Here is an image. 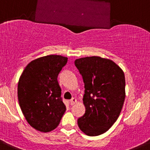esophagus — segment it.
I'll return each instance as SVG.
<instances>
[{"label":"esophagus","mask_w":150,"mask_h":150,"mask_svg":"<svg viewBox=\"0 0 150 150\" xmlns=\"http://www.w3.org/2000/svg\"><path fill=\"white\" fill-rule=\"evenodd\" d=\"M76 102V99L75 98H72L70 100V104H71V105H74V104H75Z\"/></svg>","instance_id":"34e87169"}]
</instances>
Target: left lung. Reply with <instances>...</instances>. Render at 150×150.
<instances>
[{
    "label": "left lung",
    "mask_w": 150,
    "mask_h": 150,
    "mask_svg": "<svg viewBox=\"0 0 150 150\" xmlns=\"http://www.w3.org/2000/svg\"><path fill=\"white\" fill-rule=\"evenodd\" d=\"M85 85V114L77 124L88 136H98L110 129L121 112L125 98V79L115 62L98 56L75 60Z\"/></svg>",
    "instance_id": "obj_1"
}]
</instances>
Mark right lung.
I'll return each mask as SVG.
<instances>
[{"mask_svg":"<svg viewBox=\"0 0 150 150\" xmlns=\"http://www.w3.org/2000/svg\"><path fill=\"white\" fill-rule=\"evenodd\" d=\"M67 62L62 55L40 57L30 62L19 78V106L28 124L39 132L55 129L65 112L58 76Z\"/></svg>","mask_w":150,"mask_h":150,"instance_id":"1","label":"right lung"}]
</instances>
